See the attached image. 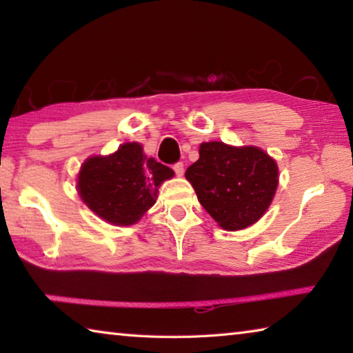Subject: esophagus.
Masks as SVG:
<instances>
[{
	"instance_id": "34e87169",
	"label": "esophagus",
	"mask_w": 353,
	"mask_h": 353,
	"mask_svg": "<svg viewBox=\"0 0 353 353\" xmlns=\"http://www.w3.org/2000/svg\"><path fill=\"white\" fill-rule=\"evenodd\" d=\"M172 170H174V172H176V176H183V163L182 162H177V163H174L172 165Z\"/></svg>"
}]
</instances>
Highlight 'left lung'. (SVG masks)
Listing matches in <instances>:
<instances>
[{
  "label": "left lung",
  "instance_id": "8db88e82",
  "mask_svg": "<svg viewBox=\"0 0 353 353\" xmlns=\"http://www.w3.org/2000/svg\"><path fill=\"white\" fill-rule=\"evenodd\" d=\"M277 165L255 146L202 143L199 160L185 171L201 205L225 230L246 229L259 221L276 193Z\"/></svg>",
  "mask_w": 353,
  "mask_h": 353
}]
</instances>
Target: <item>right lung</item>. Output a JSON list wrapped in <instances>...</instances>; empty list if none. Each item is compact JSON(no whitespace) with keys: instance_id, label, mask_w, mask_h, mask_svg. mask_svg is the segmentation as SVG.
<instances>
[{"instance_id":"right-lung-1","label":"right lung","mask_w":353,"mask_h":353,"mask_svg":"<svg viewBox=\"0 0 353 353\" xmlns=\"http://www.w3.org/2000/svg\"><path fill=\"white\" fill-rule=\"evenodd\" d=\"M172 176L168 166L148 159L139 143H126L115 154L88 159L81 168L77 190L98 216L130 225L155 204L159 185Z\"/></svg>"}]
</instances>
